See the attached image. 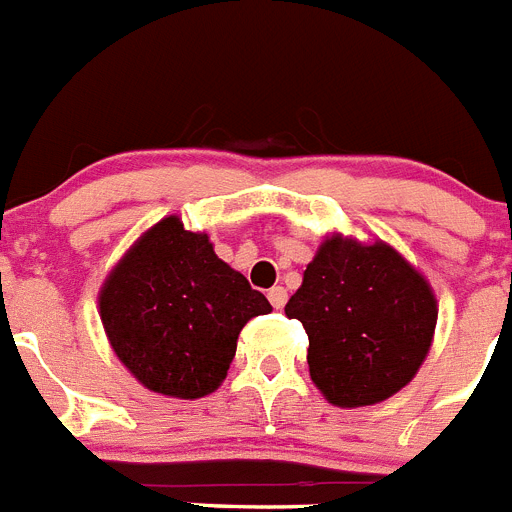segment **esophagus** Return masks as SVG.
<instances>
[{
  "label": "esophagus",
  "mask_w": 512,
  "mask_h": 512,
  "mask_svg": "<svg viewBox=\"0 0 512 512\" xmlns=\"http://www.w3.org/2000/svg\"><path fill=\"white\" fill-rule=\"evenodd\" d=\"M268 299H270V304H273V309H283L288 301V291L283 286H273L268 291Z\"/></svg>",
  "instance_id": "34e87169"
}]
</instances>
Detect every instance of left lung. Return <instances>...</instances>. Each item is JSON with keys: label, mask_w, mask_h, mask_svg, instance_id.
<instances>
[{"label": "left lung", "mask_w": 512, "mask_h": 512, "mask_svg": "<svg viewBox=\"0 0 512 512\" xmlns=\"http://www.w3.org/2000/svg\"><path fill=\"white\" fill-rule=\"evenodd\" d=\"M309 335V373L340 407L389 399L412 381L433 340L428 281L389 244L332 237L286 304Z\"/></svg>", "instance_id": "8db88e82"}]
</instances>
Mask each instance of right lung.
<instances>
[{
	"instance_id": "right-lung-1",
	"label": "right lung",
	"mask_w": 512,
	"mask_h": 512,
	"mask_svg": "<svg viewBox=\"0 0 512 512\" xmlns=\"http://www.w3.org/2000/svg\"><path fill=\"white\" fill-rule=\"evenodd\" d=\"M273 306L177 216L151 226L100 291L115 355L146 386L198 399L219 389L242 327Z\"/></svg>"
}]
</instances>
